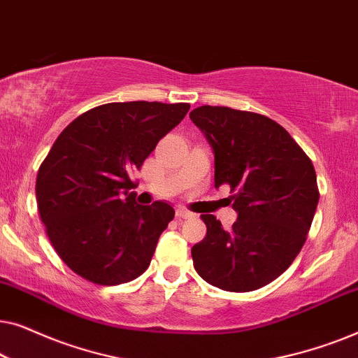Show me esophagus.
I'll use <instances>...</instances> for the list:
<instances>
[{"label": "esophagus", "mask_w": 358, "mask_h": 358, "mask_svg": "<svg viewBox=\"0 0 358 358\" xmlns=\"http://www.w3.org/2000/svg\"><path fill=\"white\" fill-rule=\"evenodd\" d=\"M176 217H178V218H184V220H189V218H194L195 215H194L192 212H189V210L179 207L178 210H176Z\"/></svg>", "instance_id": "esophagus-1"}]
</instances>
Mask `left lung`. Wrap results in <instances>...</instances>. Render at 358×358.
<instances>
[{"label": "left lung", "mask_w": 358, "mask_h": 358, "mask_svg": "<svg viewBox=\"0 0 358 358\" xmlns=\"http://www.w3.org/2000/svg\"><path fill=\"white\" fill-rule=\"evenodd\" d=\"M189 117L213 148L215 187L229 185L238 212L229 231L202 215L207 234L192 248L194 267L222 290H257L282 275L306 241L320 200L315 166L266 115L202 106Z\"/></svg>", "instance_id": "1"}]
</instances>
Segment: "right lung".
I'll return each mask as SVG.
<instances>
[{
  "label": "right lung",
  "instance_id": "right-lung-1",
  "mask_svg": "<svg viewBox=\"0 0 358 358\" xmlns=\"http://www.w3.org/2000/svg\"><path fill=\"white\" fill-rule=\"evenodd\" d=\"M189 109L187 102L97 106L76 117L42 161L36 197L47 236L87 282L119 285L148 268L174 208L136 203L130 174Z\"/></svg>",
  "mask_w": 358,
  "mask_h": 358
}]
</instances>
